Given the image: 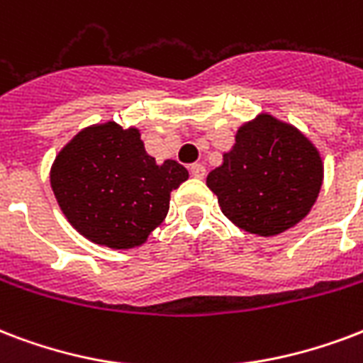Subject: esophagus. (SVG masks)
<instances>
[{"mask_svg": "<svg viewBox=\"0 0 363 363\" xmlns=\"http://www.w3.org/2000/svg\"><path fill=\"white\" fill-rule=\"evenodd\" d=\"M190 175L194 179H203L206 177V167L201 163H194V165H190Z\"/></svg>", "mask_w": 363, "mask_h": 363, "instance_id": "esophagus-1", "label": "esophagus"}]
</instances>
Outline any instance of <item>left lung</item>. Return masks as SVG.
<instances>
[{"label":"left lung","mask_w":363,"mask_h":363,"mask_svg":"<svg viewBox=\"0 0 363 363\" xmlns=\"http://www.w3.org/2000/svg\"><path fill=\"white\" fill-rule=\"evenodd\" d=\"M322 184L323 160L316 145L268 112L238 129L234 146L207 175L225 217L262 238L298 225L316 203Z\"/></svg>","instance_id":"1"}]
</instances>
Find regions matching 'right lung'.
<instances>
[{
	"instance_id": "add662e5",
	"label": "right lung",
	"mask_w": 363,
	"mask_h": 363,
	"mask_svg": "<svg viewBox=\"0 0 363 363\" xmlns=\"http://www.w3.org/2000/svg\"><path fill=\"white\" fill-rule=\"evenodd\" d=\"M188 179L175 160L145 150L137 127L116 121L83 127L62 146L49 171L60 211L96 245L133 249L146 243L169 211L171 192Z\"/></svg>"
}]
</instances>
